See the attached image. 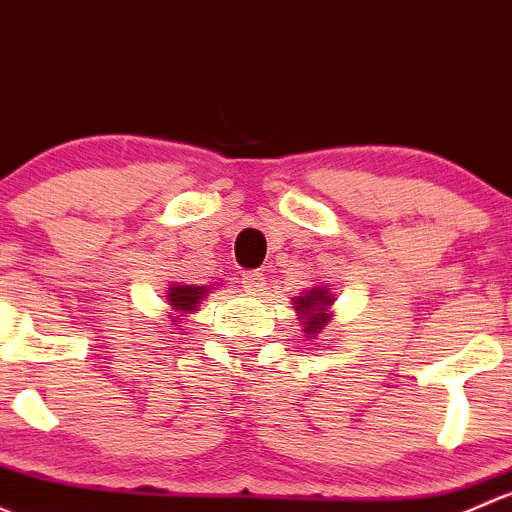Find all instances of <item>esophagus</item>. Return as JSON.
Masks as SVG:
<instances>
[{"label": "esophagus", "instance_id": "34e87169", "mask_svg": "<svg viewBox=\"0 0 512 512\" xmlns=\"http://www.w3.org/2000/svg\"><path fill=\"white\" fill-rule=\"evenodd\" d=\"M241 283H244V291L254 295H261L266 291V278H263L261 271H246L244 278H241Z\"/></svg>", "mask_w": 512, "mask_h": 512}]
</instances>
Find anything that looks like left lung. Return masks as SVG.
Listing matches in <instances>:
<instances>
[{"instance_id": "obj_1", "label": "left lung", "mask_w": 512, "mask_h": 512, "mask_svg": "<svg viewBox=\"0 0 512 512\" xmlns=\"http://www.w3.org/2000/svg\"><path fill=\"white\" fill-rule=\"evenodd\" d=\"M333 303V295H328L325 288H315V291L298 295L293 300L295 310L300 313V320H303V328L308 335L320 333V330L328 325L330 313H328V305Z\"/></svg>"}]
</instances>
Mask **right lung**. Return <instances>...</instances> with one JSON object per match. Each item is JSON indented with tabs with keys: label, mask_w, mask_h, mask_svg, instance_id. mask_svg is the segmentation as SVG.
Masks as SVG:
<instances>
[{
	"label": "right lung",
	"mask_w": 512,
	"mask_h": 512,
	"mask_svg": "<svg viewBox=\"0 0 512 512\" xmlns=\"http://www.w3.org/2000/svg\"><path fill=\"white\" fill-rule=\"evenodd\" d=\"M209 288L204 286H175L170 288V295H167V303L172 305L175 313H189V310H197V303L204 298ZM182 320V318H177Z\"/></svg>",
	"instance_id": "right-lung-1"
}]
</instances>
